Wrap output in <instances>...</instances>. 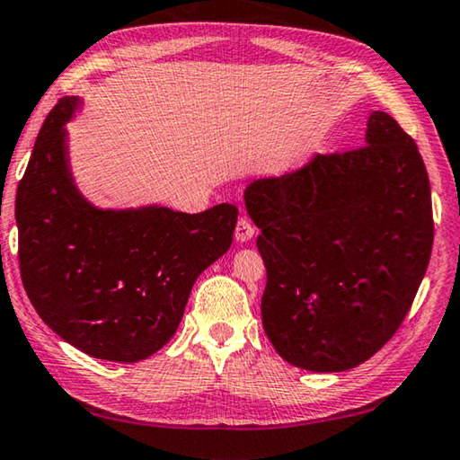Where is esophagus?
<instances>
[{
  "label": "esophagus",
  "instance_id": "esophagus-1",
  "mask_svg": "<svg viewBox=\"0 0 460 460\" xmlns=\"http://www.w3.org/2000/svg\"><path fill=\"white\" fill-rule=\"evenodd\" d=\"M254 232H256L254 224L250 222V220L246 218V216H242V218H240L238 224H236V234H234V236H236L238 242H248L250 238L254 236Z\"/></svg>",
  "mask_w": 460,
  "mask_h": 460
}]
</instances>
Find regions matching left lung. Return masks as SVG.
I'll list each match as a JSON object with an SVG mask.
<instances>
[{
  "mask_svg": "<svg viewBox=\"0 0 460 460\" xmlns=\"http://www.w3.org/2000/svg\"><path fill=\"white\" fill-rule=\"evenodd\" d=\"M266 266L262 324L280 357L312 372L362 365L391 341L427 272L435 224L417 144L372 111L367 146L318 154L248 184Z\"/></svg>",
  "mask_w": 460,
  "mask_h": 460,
  "instance_id": "8db88e82",
  "label": "left lung"
}]
</instances>
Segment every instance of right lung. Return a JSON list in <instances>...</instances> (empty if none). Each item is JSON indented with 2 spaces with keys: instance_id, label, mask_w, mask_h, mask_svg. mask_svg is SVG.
Wrapping results in <instances>:
<instances>
[{
  "instance_id": "right-lung-1",
  "label": "right lung",
  "mask_w": 460,
  "mask_h": 460,
  "mask_svg": "<svg viewBox=\"0 0 460 460\" xmlns=\"http://www.w3.org/2000/svg\"><path fill=\"white\" fill-rule=\"evenodd\" d=\"M62 98L43 122L17 186L20 272L43 323L93 358L137 362L174 336L198 276L232 244L238 208L100 210L75 188Z\"/></svg>"
}]
</instances>
